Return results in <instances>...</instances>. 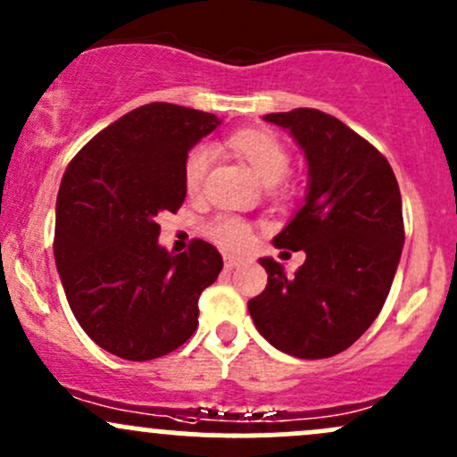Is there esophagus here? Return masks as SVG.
Here are the masks:
<instances>
[{"label":"esophagus","mask_w":457,"mask_h":457,"mask_svg":"<svg viewBox=\"0 0 457 457\" xmlns=\"http://www.w3.org/2000/svg\"><path fill=\"white\" fill-rule=\"evenodd\" d=\"M239 263H242V259L233 257V254H227V257H224V268H227V270H233V268H237Z\"/></svg>","instance_id":"esophagus-1"}]
</instances>
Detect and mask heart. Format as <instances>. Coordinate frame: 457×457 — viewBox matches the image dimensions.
I'll use <instances>...</instances> for the list:
<instances>
[{
    "instance_id": "1",
    "label": "heart",
    "mask_w": 457,
    "mask_h": 457,
    "mask_svg": "<svg viewBox=\"0 0 457 457\" xmlns=\"http://www.w3.org/2000/svg\"><path fill=\"white\" fill-rule=\"evenodd\" d=\"M227 148L237 156L246 159L254 171L266 183H277L283 179L289 165V152L277 132L268 129H244L227 137ZM211 154L204 145H194L185 156L183 163V183L189 194H195L204 183ZM203 233L213 244L227 250H246L253 242V224L239 215L222 213L215 215L204 224Z\"/></svg>"
}]
</instances>
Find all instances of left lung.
Returning <instances> with one entry per match:
<instances>
[{
    "mask_svg": "<svg viewBox=\"0 0 457 457\" xmlns=\"http://www.w3.org/2000/svg\"><path fill=\"white\" fill-rule=\"evenodd\" d=\"M263 120L305 150V207L274 246L305 250L307 259L294 277L262 259L268 286L248 312L274 348L325 360L360 340L384 307L405 242L399 183L386 156L337 117L294 109Z\"/></svg>",
    "mask_w": 457,
    "mask_h": 457,
    "instance_id": "left-lung-1",
    "label": "left lung"
}]
</instances>
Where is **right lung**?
<instances>
[{"mask_svg":"<svg viewBox=\"0 0 457 457\" xmlns=\"http://www.w3.org/2000/svg\"><path fill=\"white\" fill-rule=\"evenodd\" d=\"M218 124L211 112L152 102L97 132L62 176L54 233L62 289L87 336L121 360L168 355L198 328V298L222 254L203 239L168 253L156 215L180 209L185 156Z\"/></svg>","mask_w":457,"mask_h":457,"instance_id":"obj_1","label":"right lung"}]
</instances>
